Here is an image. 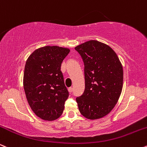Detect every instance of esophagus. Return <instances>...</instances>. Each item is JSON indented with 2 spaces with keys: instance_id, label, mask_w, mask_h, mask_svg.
Returning <instances> with one entry per match:
<instances>
[{
  "instance_id": "obj_1",
  "label": "esophagus",
  "mask_w": 147,
  "mask_h": 147,
  "mask_svg": "<svg viewBox=\"0 0 147 147\" xmlns=\"http://www.w3.org/2000/svg\"><path fill=\"white\" fill-rule=\"evenodd\" d=\"M68 90H69V91L70 93H72V91H73V88L72 87H69L68 89Z\"/></svg>"
}]
</instances>
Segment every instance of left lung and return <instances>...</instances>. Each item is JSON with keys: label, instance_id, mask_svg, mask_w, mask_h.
<instances>
[{"label": "left lung", "instance_id": "1", "mask_svg": "<svg viewBox=\"0 0 147 147\" xmlns=\"http://www.w3.org/2000/svg\"><path fill=\"white\" fill-rule=\"evenodd\" d=\"M75 49L84 65L85 89L76 98L80 113L89 120L108 115L118 102L123 86V68L111 47L95 40Z\"/></svg>", "mask_w": 147, "mask_h": 147}]
</instances>
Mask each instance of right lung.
<instances>
[{
    "label": "right lung",
    "instance_id": "right-lung-1",
    "mask_svg": "<svg viewBox=\"0 0 147 147\" xmlns=\"http://www.w3.org/2000/svg\"><path fill=\"white\" fill-rule=\"evenodd\" d=\"M70 49L45 46L36 49L26 61L23 87L29 105L40 118L53 121L62 115L69 92L61 63Z\"/></svg>",
    "mask_w": 147,
    "mask_h": 147
}]
</instances>
